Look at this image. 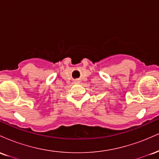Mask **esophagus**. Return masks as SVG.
Masks as SVG:
<instances>
[{
  "label": "esophagus",
  "mask_w": 159,
  "mask_h": 159,
  "mask_svg": "<svg viewBox=\"0 0 159 159\" xmlns=\"http://www.w3.org/2000/svg\"><path fill=\"white\" fill-rule=\"evenodd\" d=\"M79 83H80V81H78V79L75 81V84H79Z\"/></svg>",
  "instance_id": "esophagus-1"
}]
</instances>
